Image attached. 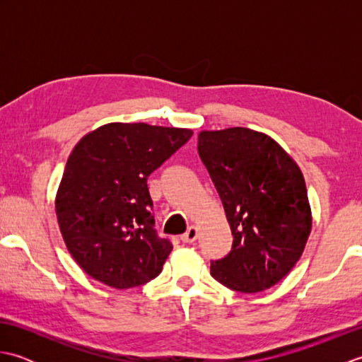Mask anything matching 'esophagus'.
<instances>
[{
	"mask_svg": "<svg viewBox=\"0 0 362 362\" xmlns=\"http://www.w3.org/2000/svg\"><path fill=\"white\" fill-rule=\"evenodd\" d=\"M196 238H197V228H196L194 226H191V227L187 230V232L180 236V240H182L183 243L191 244V243L196 241Z\"/></svg>",
	"mask_w": 362,
	"mask_h": 362,
	"instance_id": "34e87169",
	"label": "esophagus"
}]
</instances>
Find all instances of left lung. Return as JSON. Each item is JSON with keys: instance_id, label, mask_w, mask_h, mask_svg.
<instances>
[{"instance_id": "1", "label": "left lung", "mask_w": 362, "mask_h": 362, "mask_svg": "<svg viewBox=\"0 0 362 362\" xmlns=\"http://www.w3.org/2000/svg\"><path fill=\"white\" fill-rule=\"evenodd\" d=\"M199 157L224 205L233 244L211 261L214 280L244 294L279 283L311 232L303 174L271 136L245 127L201 132Z\"/></svg>"}]
</instances>
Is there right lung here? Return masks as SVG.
<instances>
[{"instance_id": "add662e5", "label": "right lung", "mask_w": 362, "mask_h": 362, "mask_svg": "<svg viewBox=\"0 0 362 362\" xmlns=\"http://www.w3.org/2000/svg\"><path fill=\"white\" fill-rule=\"evenodd\" d=\"M191 135L188 129L112 122L76 144L56 213L68 250L91 279L129 289L161 272L173 244L156 230L148 177Z\"/></svg>"}]
</instances>
